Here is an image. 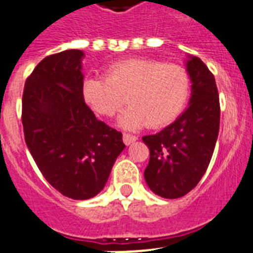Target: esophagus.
<instances>
[{
	"label": "esophagus",
	"mask_w": 253,
	"mask_h": 253,
	"mask_svg": "<svg viewBox=\"0 0 253 253\" xmlns=\"http://www.w3.org/2000/svg\"><path fill=\"white\" fill-rule=\"evenodd\" d=\"M138 138L135 137V135H130V134H123V142L126 144V146H129V144H131L133 142H135Z\"/></svg>",
	"instance_id": "1"
}]
</instances>
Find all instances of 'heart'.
I'll use <instances>...</instances> for the list:
<instances>
[{
	"label": "heart",
	"mask_w": 253,
	"mask_h": 253,
	"mask_svg": "<svg viewBox=\"0 0 253 253\" xmlns=\"http://www.w3.org/2000/svg\"><path fill=\"white\" fill-rule=\"evenodd\" d=\"M104 76L84 80V100L96 114L113 116L125 104L126 96L130 107L119 119V125L125 129L169 124L181 113L189 96V75L178 64L128 58L107 64Z\"/></svg>",
	"instance_id": "heart-1"
}]
</instances>
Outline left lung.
I'll return each instance as SVG.
<instances>
[{"label":"left lung","instance_id":"obj_1","mask_svg":"<svg viewBox=\"0 0 253 253\" xmlns=\"http://www.w3.org/2000/svg\"><path fill=\"white\" fill-rule=\"evenodd\" d=\"M191 84L190 105L175 122L143 137L149 148L144 178L158 196L177 199L198 185L209 166L220 122L215 78L200 58L186 63Z\"/></svg>","mask_w":253,"mask_h":253}]
</instances>
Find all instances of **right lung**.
Listing matches in <instances>:
<instances>
[{
	"label": "right lung",
	"mask_w": 253,
	"mask_h": 253,
	"mask_svg": "<svg viewBox=\"0 0 253 253\" xmlns=\"http://www.w3.org/2000/svg\"><path fill=\"white\" fill-rule=\"evenodd\" d=\"M78 49L44 58L22 93L25 142L38 169L62 195L93 198L104 189L125 144L120 131L96 119L82 96Z\"/></svg>",
	"instance_id": "add662e5"
}]
</instances>
